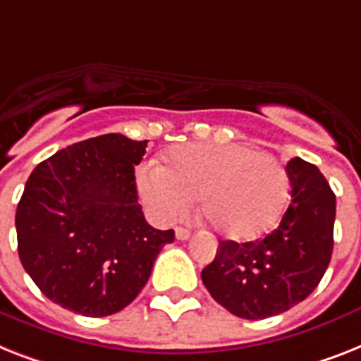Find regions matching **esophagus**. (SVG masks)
<instances>
[{
	"instance_id": "1",
	"label": "esophagus",
	"mask_w": 361,
	"mask_h": 361,
	"mask_svg": "<svg viewBox=\"0 0 361 361\" xmlns=\"http://www.w3.org/2000/svg\"><path fill=\"white\" fill-rule=\"evenodd\" d=\"M176 237L180 239V241H185L190 237V231L187 228H176Z\"/></svg>"
}]
</instances>
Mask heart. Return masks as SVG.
Returning <instances> with one entry per match:
<instances>
[{
	"label": "heart",
	"instance_id": "obj_1",
	"mask_svg": "<svg viewBox=\"0 0 361 361\" xmlns=\"http://www.w3.org/2000/svg\"><path fill=\"white\" fill-rule=\"evenodd\" d=\"M139 190L161 221H174L198 196L204 219L219 235L248 241L271 230L289 196L283 165L243 145H185L166 166L139 172Z\"/></svg>",
	"mask_w": 361,
	"mask_h": 361
}]
</instances>
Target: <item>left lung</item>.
<instances>
[{
  "label": "left lung",
  "instance_id": "obj_1",
  "mask_svg": "<svg viewBox=\"0 0 361 361\" xmlns=\"http://www.w3.org/2000/svg\"><path fill=\"white\" fill-rule=\"evenodd\" d=\"M291 200L269 235L221 241L202 271L211 297L241 319L287 312L319 286L334 248L336 195L317 166L293 157L286 166Z\"/></svg>",
  "mask_w": 361,
  "mask_h": 361
}]
</instances>
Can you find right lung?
Wrapping results in <instances>:
<instances>
[{"mask_svg": "<svg viewBox=\"0 0 361 361\" xmlns=\"http://www.w3.org/2000/svg\"><path fill=\"white\" fill-rule=\"evenodd\" d=\"M148 140L99 135L59 150L29 176L16 209L20 262L64 310L105 317L146 286L174 230H155L140 209L135 165Z\"/></svg>", "mask_w": 361, "mask_h": 361, "instance_id": "obj_1", "label": "right lung"}]
</instances>
